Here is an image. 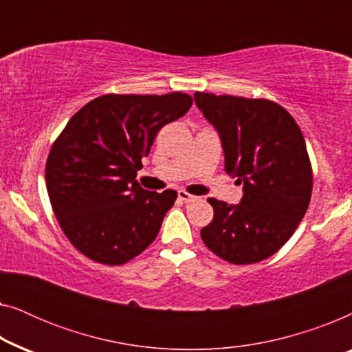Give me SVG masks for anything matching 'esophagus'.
<instances>
[{
    "mask_svg": "<svg viewBox=\"0 0 352 352\" xmlns=\"http://www.w3.org/2000/svg\"><path fill=\"white\" fill-rule=\"evenodd\" d=\"M177 197H179V200H182V201H195L197 199H199V197H197V195H192V194H189V192H186V190L177 192Z\"/></svg>",
    "mask_w": 352,
    "mask_h": 352,
    "instance_id": "34e87169",
    "label": "esophagus"
}]
</instances>
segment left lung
<instances>
[{
	"label": "left lung",
	"instance_id": "8db88e82",
	"mask_svg": "<svg viewBox=\"0 0 352 352\" xmlns=\"http://www.w3.org/2000/svg\"><path fill=\"white\" fill-rule=\"evenodd\" d=\"M195 104L219 131L226 171L243 182L239 205L208 199L214 216L200 230L216 256L254 264L277 253L305 218L312 166L295 118L269 99L195 93Z\"/></svg>",
	"mask_w": 352,
	"mask_h": 352
}]
</instances>
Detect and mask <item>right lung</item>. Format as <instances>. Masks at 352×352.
<instances>
[{
    "mask_svg": "<svg viewBox=\"0 0 352 352\" xmlns=\"http://www.w3.org/2000/svg\"><path fill=\"white\" fill-rule=\"evenodd\" d=\"M192 96L104 94L81 107L52 144L46 189L60 229L86 258L122 266L155 240L177 192L136 181L157 134L192 107Z\"/></svg>",
    "mask_w": 352,
    "mask_h": 352,
    "instance_id": "add662e5",
    "label": "right lung"
}]
</instances>
